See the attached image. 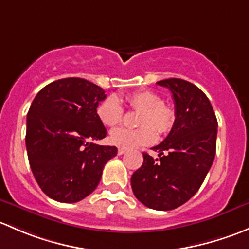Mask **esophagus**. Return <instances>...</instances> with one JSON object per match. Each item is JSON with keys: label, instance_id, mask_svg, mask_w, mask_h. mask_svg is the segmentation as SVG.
Wrapping results in <instances>:
<instances>
[{"label": "esophagus", "instance_id": "obj_1", "mask_svg": "<svg viewBox=\"0 0 249 249\" xmlns=\"http://www.w3.org/2000/svg\"><path fill=\"white\" fill-rule=\"evenodd\" d=\"M125 153H126V149H124V148H119V149H118V154L119 155L125 154Z\"/></svg>", "mask_w": 249, "mask_h": 249}]
</instances>
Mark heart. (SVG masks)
Instances as JSON below:
<instances>
[{
  "mask_svg": "<svg viewBox=\"0 0 249 249\" xmlns=\"http://www.w3.org/2000/svg\"><path fill=\"white\" fill-rule=\"evenodd\" d=\"M130 106L142 110L139 118V129L112 130L109 142L117 147L130 149L139 145L152 144L157 140V132L161 135L169 134L175 125L176 113L171 107L162 104V99L149 90L136 91L127 96ZM97 117L106 126L113 127L122 123L124 108L115 96H108L97 107Z\"/></svg>",
  "mask_w": 249,
  "mask_h": 249,
  "instance_id": "b5f03b06",
  "label": "heart"
}]
</instances>
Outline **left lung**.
Masks as SVG:
<instances>
[{
  "mask_svg": "<svg viewBox=\"0 0 249 249\" xmlns=\"http://www.w3.org/2000/svg\"><path fill=\"white\" fill-rule=\"evenodd\" d=\"M175 101L172 130L152 149L131 177L135 196L147 207L170 211L185 203L201 187L215 155L218 122L210 100L192 83L179 78L159 80Z\"/></svg>",
  "mask_w": 249,
  "mask_h": 249,
  "instance_id": "left-lung-1",
  "label": "left lung"
}]
</instances>
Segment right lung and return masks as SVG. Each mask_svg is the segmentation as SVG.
<instances>
[{
    "mask_svg": "<svg viewBox=\"0 0 249 249\" xmlns=\"http://www.w3.org/2000/svg\"><path fill=\"white\" fill-rule=\"evenodd\" d=\"M102 88L83 78H64L46 85L32 101L26 120V150L39 188L59 202H78L99 185L114 145L92 140L106 137L97 106Z\"/></svg>",
    "mask_w": 249,
    "mask_h": 249,
    "instance_id": "obj_1",
    "label": "right lung"
}]
</instances>
